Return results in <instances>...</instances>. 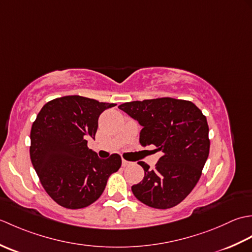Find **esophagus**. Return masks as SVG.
<instances>
[{"instance_id": "34e87169", "label": "esophagus", "mask_w": 252, "mask_h": 252, "mask_svg": "<svg viewBox=\"0 0 252 252\" xmlns=\"http://www.w3.org/2000/svg\"><path fill=\"white\" fill-rule=\"evenodd\" d=\"M130 164H131L130 161H127V160H126V159H122V165H123V167H126V165H130Z\"/></svg>"}]
</instances>
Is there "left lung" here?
Masks as SVG:
<instances>
[{"instance_id":"left-lung-1","label":"left lung","mask_w":252,"mask_h":252,"mask_svg":"<svg viewBox=\"0 0 252 252\" xmlns=\"http://www.w3.org/2000/svg\"><path fill=\"white\" fill-rule=\"evenodd\" d=\"M119 108L143 126L142 146L161 152L155 169L140 161L144 179L132 186L138 200L156 209L184 200L199 181L210 149L209 126L201 110L189 100L161 97L125 103Z\"/></svg>"}]
</instances>
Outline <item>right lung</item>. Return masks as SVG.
I'll list each match as a JSON object with an SVG mask.
<instances>
[{
  "label": "right lung",
  "mask_w": 252,
  "mask_h": 252,
  "mask_svg": "<svg viewBox=\"0 0 252 252\" xmlns=\"http://www.w3.org/2000/svg\"><path fill=\"white\" fill-rule=\"evenodd\" d=\"M114 106L70 95L49 101L37 114L30 133V159L43 189L60 206H90L121 167L118 154L100 159L88 147L89 138H95L99 115Z\"/></svg>",
  "instance_id": "obj_1"
}]
</instances>
